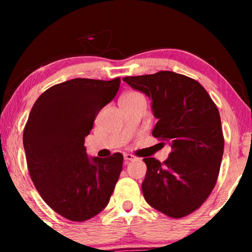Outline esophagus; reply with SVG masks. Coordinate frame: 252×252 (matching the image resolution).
Listing matches in <instances>:
<instances>
[{
	"label": "esophagus",
	"instance_id": "esophagus-1",
	"mask_svg": "<svg viewBox=\"0 0 252 252\" xmlns=\"http://www.w3.org/2000/svg\"><path fill=\"white\" fill-rule=\"evenodd\" d=\"M135 156H134V155H132V154H125L124 155V159H125V163L127 164L128 163V161H132V160H134L135 159Z\"/></svg>",
	"mask_w": 252,
	"mask_h": 252
}]
</instances>
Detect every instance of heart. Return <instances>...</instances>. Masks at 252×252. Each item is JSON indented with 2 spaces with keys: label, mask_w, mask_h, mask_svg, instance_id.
I'll list each match as a JSON object with an SVG mask.
<instances>
[{
  "label": "heart",
  "mask_w": 252,
  "mask_h": 252,
  "mask_svg": "<svg viewBox=\"0 0 252 252\" xmlns=\"http://www.w3.org/2000/svg\"><path fill=\"white\" fill-rule=\"evenodd\" d=\"M139 96H142V95L136 92H128V93H125V94H124L120 98H134V97H139Z\"/></svg>",
  "instance_id": "heart-1"
}]
</instances>
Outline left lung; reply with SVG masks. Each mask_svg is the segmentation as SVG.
Instances as JSON below:
<instances>
[{
    "mask_svg": "<svg viewBox=\"0 0 252 252\" xmlns=\"http://www.w3.org/2000/svg\"><path fill=\"white\" fill-rule=\"evenodd\" d=\"M123 80L151 99L158 119L153 135L172 148L163 163L143 159L144 199L172 218L188 216L209 197L219 174L225 142L218 108L199 82L175 72Z\"/></svg>",
    "mask_w": 252,
    "mask_h": 252,
    "instance_id": "1",
    "label": "left lung"
}]
</instances>
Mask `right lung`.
<instances>
[{
    "instance_id": "right-lung-1",
    "label": "right lung",
    "mask_w": 252,
    "mask_h": 252,
    "mask_svg": "<svg viewBox=\"0 0 252 252\" xmlns=\"http://www.w3.org/2000/svg\"><path fill=\"white\" fill-rule=\"evenodd\" d=\"M120 78H77L47 89L34 103L23 143L34 186L64 218L85 221L108 205L123 168L122 154L89 158L85 137L102 108L115 97Z\"/></svg>"
}]
</instances>
